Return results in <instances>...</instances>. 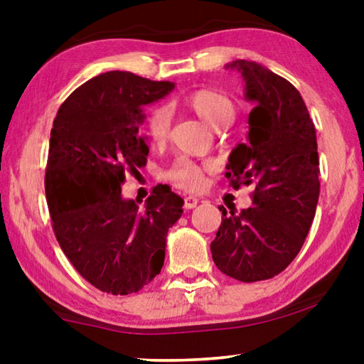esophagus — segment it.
Returning a JSON list of instances; mask_svg holds the SVG:
<instances>
[{
	"mask_svg": "<svg viewBox=\"0 0 364 364\" xmlns=\"http://www.w3.org/2000/svg\"><path fill=\"white\" fill-rule=\"evenodd\" d=\"M197 203H198V198L197 197H193V196L183 197V207H186L187 210H191V208L197 207Z\"/></svg>",
	"mask_w": 364,
	"mask_h": 364,
	"instance_id": "34e87169",
	"label": "esophagus"
}]
</instances>
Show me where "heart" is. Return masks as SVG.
<instances>
[{
	"label": "heart",
	"instance_id": "b5f03b06",
	"mask_svg": "<svg viewBox=\"0 0 364 364\" xmlns=\"http://www.w3.org/2000/svg\"><path fill=\"white\" fill-rule=\"evenodd\" d=\"M187 104L213 129L228 126L235 117V109L230 99L213 89H198L188 96ZM171 109L167 106L154 109L147 121V134L152 144H162L166 141L171 127ZM162 177L183 191H196L203 182V167L188 159H178L162 173Z\"/></svg>",
	"mask_w": 364,
	"mask_h": 364
}]
</instances>
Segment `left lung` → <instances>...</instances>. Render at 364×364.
<instances>
[{
    "instance_id": "left-lung-1",
    "label": "left lung",
    "mask_w": 364,
    "mask_h": 364,
    "mask_svg": "<svg viewBox=\"0 0 364 364\" xmlns=\"http://www.w3.org/2000/svg\"><path fill=\"white\" fill-rule=\"evenodd\" d=\"M245 81L248 142L230 152L225 177L233 188L255 187L253 207L227 213L210 243L218 270L238 282L278 275L293 262L315 218L320 197L316 131L305 101L287 79L255 61L237 59Z\"/></svg>"
}]
</instances>
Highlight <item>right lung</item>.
<instances>
[{
    "label": "right lung",
    "instance_id": "add662e5",
    "mask_svg": "<svg viewBox=\"0 0 364 364\" xmlns=\"http://www.w3.org/2000/svg\"><path fill=\"white\" fill-rule=\"evenodd\" d=\"M176 84L109 71L79 86L53 122L46 200L64 255L82 278L112 295L136 293L162 270L167 232L183 200L154 187L146 205L122 197L126 172L147 162L142 107Z\"/></svg>",
    "mask_w": 364,
    "mask_h": 364
}]
</instances>
